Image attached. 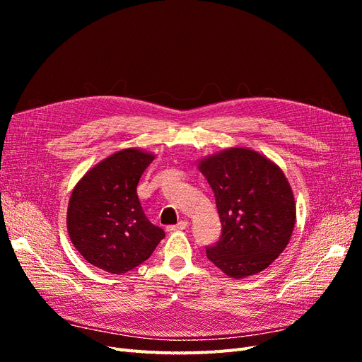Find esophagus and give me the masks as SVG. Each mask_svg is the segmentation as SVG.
<instances>
[{
    "mask_svg": "<svg viewBox=\"0 0 362 362\" xmlns=\"http://www.w3.org/2000/svg\"><path fill=\"white\" fill-rule=\"evenodd\" d=\"M187 226H189V222H187V221H180L177 225L169 226L168 229H169V231H180V229H185Z\"/></svg>",
    "mask_w": 362,
    "mask_h": 362,
    "instance_id": "esophagus-1",
    "label": "esophagus"
}]
</instances>
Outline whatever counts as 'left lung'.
Listing matches in <instances>:
<instances>
[{"instance_id": "left-lung-1", "label": "left lung", "mask_w": 362, "mask_h": 362, "mask_svg": "<svg viewBox=\"0 0 362 362\" xmlns=\"http://www.w3.org/2000/svg\"><path fill=\"white\" fill-rule=\"evenodd\" d=\"M214 192L222 238L206 257L243 279L267 269L287 247L294 223L291 185L275 161L249 148H226L198 161Z\"/></svg>"}]
</instances>
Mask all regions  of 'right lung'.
<instances>
[{"mask_svg":"<svg viewBox=\"0 0 362 362\" xmlns=\"http://www.w3.org/2000/svg\"><path fill=\"white\" fill-rule=\"evenodd\" d=\"M156 158L140 148L117 151L87 170L75 184L66 214L75 249L92 266L127 273L146 261L164 237L137 196L141 173Z\"/></svg>","mask_w":362,"mask_h":362,"instance_id":"obj_1","label":"right lung"}]
</instances>
